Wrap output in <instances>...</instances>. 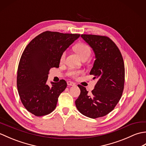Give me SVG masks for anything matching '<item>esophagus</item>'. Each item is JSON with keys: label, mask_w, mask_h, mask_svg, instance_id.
<instances>
[{"label": "esophagus", "mask_w": 146, "mask_h": 146, "mask_svg": "<svg viewBox=\"0 0 146 146\" xmlns=\"http://www.w3.org/2000/svg\"><path fill=\"white\" fill-rule=\"evenodd\" d=\"M67 85L68 86H75V83L73 82H71V81H68L67 82Z\"/></svg>", "instance_id": "34e87169"}]
</instances>
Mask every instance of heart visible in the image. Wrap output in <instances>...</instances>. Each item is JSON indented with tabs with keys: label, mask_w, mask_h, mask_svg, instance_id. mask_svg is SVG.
<instances>
[{
	"label": "heart",
	"mask_w": 146,
	"mask_h": 146,
	"mask_svg": "<svg viewBox=\"0 0 146 146\" xmlns=\"http://www.w3.org/2000/svg\"><path fill=\"white\" fill-rule=\"evenodd\" d=\"M74 49L76 51V52L78 53L80 56L82 58H85V57H88L91 54V48H90V46L85 44V43H78L74 47ZM65 57H66V52H63L62 53L61 58H60V61L61 63L64 61L65 60ZM82 73V70H75V69H70L67 72V75H68L70 77H72V78H76V77L78 76L80 74H81Z\"/></svg>",
	"instance_id": "obj_1"
}]
</instances>
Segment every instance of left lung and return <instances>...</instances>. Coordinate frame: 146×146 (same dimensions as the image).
Returning a JSON list of instances; mask_svg holds the SVG:
<instances>
[{
	"mask_svg": "<svg viewBox=\"0 0 146 146\" xmlns=\"http://www.w3.org/2000/svg\"><path fill=\"white\" fill-rule=\"evenodd\" d=\"M95 55L90 75L97 79L92 94L78 85L80 95L75 101L77 109L84 115L96 119L106 115L122 97L125 81V68L122 54L116 44L107 36L82 35Z\"/></svg>",
	"mask_w": 146,
	"mask_h": 146,
	"instance_id": "obj_1",
	"label": "left lung"
}]
</instances>
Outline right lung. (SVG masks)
<instances>
[{
  "instance_id": "add662e5",
  "label": "right lung",
  "mask_w": 146,
  "mask_h": 146,
  "mask_svg": "<svg viewBox=\"0 0 146 146\" xmlns=\"http://www.w3.org/2000/svg\"><path fill=\"white\" fill-rule=\"evenodd\" d=\"M80 36L45 31L34 38L23 51L18 66L17 86L24 107L35 115H45L55 109L67 83L61 80L48 86L49 71L51 68H59L62 53Z\"/></svg>"
}]
</instances>
